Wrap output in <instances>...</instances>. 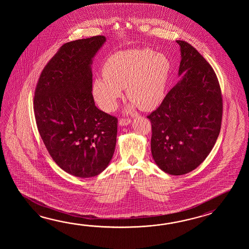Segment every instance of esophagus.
Listing matches in <instances>:
<instances>
[{
	"label": "esophagus",
	"instance_id": "obj_1",
	"mask_svg": "<svg viewBox=\"0 0 249 249\" xmlns=\"http://www.w3.org/2000/svg\"><path fill=\"white\" fill-rule=\"evenodd\" d=\"M131 122H132V120L130 118H120L119 124L122 125V126H125V125H128Z\"/></svg>",
	"mask_w": 249,
	"mask_h": 249
}]
</instances>
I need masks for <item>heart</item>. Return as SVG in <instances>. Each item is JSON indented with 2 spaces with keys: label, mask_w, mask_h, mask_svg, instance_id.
I'll list each match as a JSON object with an SVG mask.
<instances>
[{
  "label": "heart",
  "mask_w": 249,
  "mask_h": 249,
  "mask_svg": "<svg viewBox=\"0 0 249 249\" xmlns=\"http://www.w3.org/2000/svg\"><path fill=\"white\" fill-rule=\"evenodd\" d=\"M170 70L169 58L148 48L115 53L104 63V77L94 80L93 95L103 110L112 112L125 89L129 101L151 110L164 99Z\"/></svg>",
  "instance_id": "1"
}]
</instances>
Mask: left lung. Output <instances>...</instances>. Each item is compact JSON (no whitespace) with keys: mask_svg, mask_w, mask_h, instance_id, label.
<instances>
[{"mask_svg":"<svg viewBox=\"0 0 249 249\" xmlns=\"http://www.w3.org/2000/svg\"><path fill=\"white\" fill-rule=\"evenodd\" d=\"M181 79L148 115L151 153L165 173L196 169L216 142L222 125V91L211 65L189 42L177 40Z\"/></svg>","mask_w":249,"mask_h":249,"instance_id":"8db88e82","label":"left lung"}]
</instances>
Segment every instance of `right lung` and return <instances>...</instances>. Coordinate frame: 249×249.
I'll return each mask as SVG.
<instances>
[{"instance_id":"add662e5","label":"right lung","mask_w":249,"mask_h":249,"mask_svg":"<svg viewBox=\"0 0 249 249\" xmlns=\"http://www.w3.org/2000/svg\"><path fill=\"white\" fill-rule=\"evenodd\" d=\"M103 36L67 42L38 80L34 111L38 131L54 162L80 178L100 175L116 148L117 118L95 106L92 58Z\"/></svg>"}]
</instances>
